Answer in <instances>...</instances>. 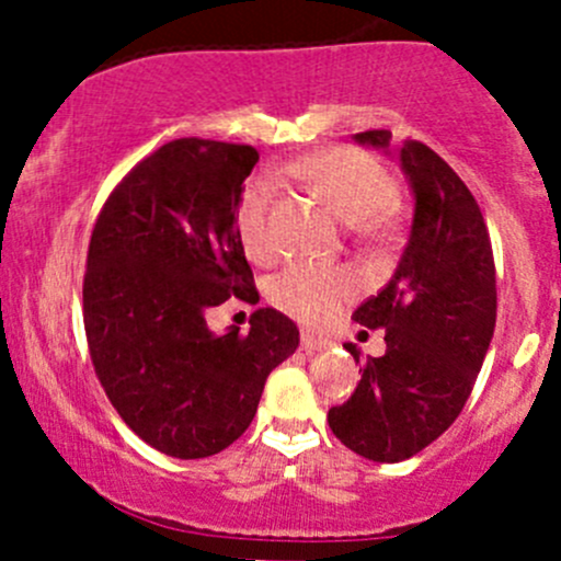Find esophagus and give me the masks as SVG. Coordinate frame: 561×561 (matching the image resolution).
Segmentation results:
<instances>
[{"label":"esophagus","instance_id":"34e87169","mask_svg":"<svg viewBox=\"0 0 561 561\" xmlns=\"http://www.w3.org/2000/svg\"><path fill=\"white\" fill-rule=\"evenodd\" d=\"M328 339H322V336H314V333H309V331H304L301 333V350L304 353H320V350H325L328 347Z\"/></svg>","mask_w":561,"mask_h":561}]
</instances>
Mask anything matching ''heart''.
Returning a JSON list of instances; mask_svg holds the SVG:
<instances>
[{"instance_id": "heart-1", "label": "heart", "mask_w": 561, "mask_h": 561, "mask_svg": "<svg viewBox=\"0 0 561 561\" xmlns=\"http://www.w3.org/2000/svg\"><path fill=\"white\" fill-rule=\"evenodd\" d=\"M290 173L309 184L328 206L347 225L369 222L375 228L382 214L393 203L396 186L380 162L371 154L347 146L320 149L314 154L293 162ZM274 203V184L268 179L249 181L239 203V236L252 260H271L276 244L271 239L268 211ZM358 293V276L347 268L331 265L298 263L279 274L271 285V298L282 312L309 325H322L331 320L350 298Z\"/></svg>"}]
</instances>
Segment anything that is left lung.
I'll return each instance as SVG.
<instances>
[{"instance_id": "1", "label": "left lung", "mask_w": 561, "mask_h": 561, "mask_svg": "<svg viewBox=\"0 0 561 561\" xmlns=\"http://www.w3.org/2000/svg\"><path fill=\"white\" fill-rule=\"evenodd\" d=\"M390 154L388 129L355 135ZM399 165L412 225L393 276L353 320L386 331V355L366 360L358 388L328 410L331 432L369 461L396 463L432 445L472 393L496 325V276L483 214L454 168L417 140ZM358 360L355 344H344Z\"/></svg>"}]
</instances>
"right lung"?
Instances as JSON below:
<instances>
[{"label":"right lung","instance_id":"1","mask_svg":"<svg viewBox=\"0 0 561 561\" xmlns=\"http://www.w3.org/2000/svg\"><path fill=\"white\" fill-rule=\"evenodd\" d=\"M257 160L252 146L171 140L127 173L94 225L83 276L94 371L122 421L165 456L233 445L301 342L276 309H257L247 336L206 322L230 296L257 298L236 222Z\"/></svg>","mask_w":561,"mask_h":561}]
</instances>
